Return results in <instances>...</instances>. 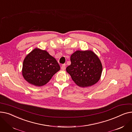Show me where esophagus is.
I'll list each match as a JSON object with an SVG mask.
<instances>
[{
	"label": "esophagus",
	"instance_id": "1",
	"mask_svg": "<svg viewBox=\"0 0 132 132\" xmlns=\"http://www.w3.org/2000/svg\"><path fill=\"white\" fill-rule=\"evenodd\" d=\"M61 68L62 70L64 71V70H65V69H66V65H65V64H62V66H61Z\"/></svg>",
	"mask_w": 132,
	"mask_h": 132
}]
</instances>
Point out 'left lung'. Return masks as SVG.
Listing matches in <instances>:
<instances>
[{
    "instance_id": "left-lung-1",
    "label": "left lung",
    "mask_w": 132,
    "mask_h": 132,
    "mask_svg": "<svg viewBox=\"0 0 132 132\" xmlns=\"http://www.w3.org/2000/svg\"><path fill=\"white\" fill-rule=\"evenodd\" d=\"M71 61L66 71L78 86H92L100 79L102 65L97 55L92 51H75L71 55Z\"/></svg>"
}]
</instances>
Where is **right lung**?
Instances as JSON below:
<instances>
[{"label":"right lung","instance_id":"right-lung-1","mask_svg":"<svg viewBox=\"0 0 132 132\" xmlns=\"http://www.w3.org/2000/svg\"><path fill=\"white\" fill-rule=\"evenodd\" d=\"M60 69L54 57L46 51L36 48L24 58L22 73L28 82L40 87L46 84Z\"/></svg>","mask_w":132,"mask_h":132}]
</instances>
